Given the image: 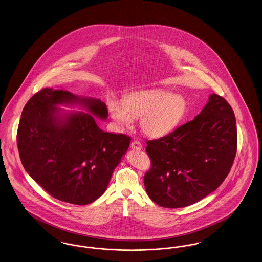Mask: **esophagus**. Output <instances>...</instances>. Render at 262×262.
Masks as SVG:
<instances>
[{"label": "esophagus", "instance_id": "34e87169", "mask_svg": "<svg viewBox=\"0 0 262 262\" xmlns=\"http://www.w3.org/2000/svg\"><path fill=\"white\" fill-rule=\"evenodd\" d=\"M130 148L134 149V150H141L142 145H141V143H140L138 140H134V141L130 143Z\"/></svg>", "mask_w": 262, "mask_h": 262}]
</instances>
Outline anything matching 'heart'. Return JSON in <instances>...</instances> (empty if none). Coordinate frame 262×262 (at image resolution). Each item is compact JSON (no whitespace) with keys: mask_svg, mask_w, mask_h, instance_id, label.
<instances>
[{"mask_svg":"<svg viewBox=\"0 0 262 262\" xmlns=\"http://www.w3.org/2000/svg\"><path fill=\"white\" fill-rule=\"evenodd\" d=\"M187 109L184 96L163 90L137 91L126 95L124 101L111 99L108 102L109 113L117 126H130L135 118H140L141 130L151 138L171 134L186 115Z\"/></svg>","mask_w":262,"mask_h":262,"instance_id":"heart-1","label":"heart"}]
</instances>
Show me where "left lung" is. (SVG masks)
I'll list each match as a JSON object with an SVG mask.
<instances>
[{
  "label": "left lung",
  "instance_id": "obj_1",
  "mask_svg": "<svg viewBox=\"0 0 262 262\" xmlns=\"http://www.w3.org/2000/svg\"><path fill=\"white\" fill-rule=\"evenodd\" d=\"M151 168L144 176L150 199L164 208L193 205L216 190L237 152V127L229 103L220 95L194 120L168 136L147 141Z\"/></svg>",
  "mask_w": 262,
  "mask_h": 262
}]
</instances>
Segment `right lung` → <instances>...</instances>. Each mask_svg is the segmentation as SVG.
<instances>
[{
    "label": "right lung",
    "instance_id": "1",
    "mask_svg": "<svg viewBox=\"0 0 262 262\" xmlns=\"http://www.w3.org/2000/svg\"><path fill=\"white\" fill-rule=\"evenodd\" d=\"M59 104H79L88 114L66 113ZM103 101L68 91L42 89L24 106L17 148L27 173L53 198L88 205L99 198L129 146L130 137L103 132Z\"/></svg>",
    "mask_w": 262,
    "mask_h": 262
}]
</instances>
